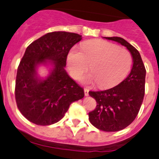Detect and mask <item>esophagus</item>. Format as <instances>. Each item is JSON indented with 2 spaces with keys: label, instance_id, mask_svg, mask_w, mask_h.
<instances>
[{
  "label": "esophagus",
  "instance_id": "obj_1",
  "mask_svg": "<svg viewBox=\"0 0 159 159\" xmlns=\"http://www.w3.org/2000/svg\"><path fill=\"white\" fill-rule=\"evenodd\" d=\"M84 94L85 96H89V89H84Z\"/></svg>",
  "mask_w": 159,
  "mask_h": 159
}]
</instances>
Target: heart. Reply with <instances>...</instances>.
Segmentation results:
<instances>
[{"label":"heart","instance_id":"obj_1","mask_svg":"<svg viewBox=\"0 0 159 159\" xmlns=\"http://www.w3.org/2000/svg\"><path fill=\"white\" fill-rule=\"evenodd\" d=\"M72 77L80 80L89 70L93 73L83 79L86 84L98 83L101 88H110L120 83L129 73L132 57L128 50L104 40L84 42L82 48H72L67 57Z\"/></svg>","mask_w":159,"mask_h":159}]
</instances>
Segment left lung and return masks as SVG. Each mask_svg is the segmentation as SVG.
Instances as JSON below:
<instances>
[{"label": "left lung", "instance_id": "1", "mask_svg": "<svg viewBox=\"0 0 159 159\" xmlns=\"http://www.w3.org/2000/svg\"><path fill=\"white\" fill-rule=\"evenodd\" d=\"M126 47L133 58V66L128 77L117 86L103 91H89L97 101L89 113L90 123L103 131H118L131 125L138 115L144 96L146 70L139 52L120 37H104Z\"/></svg>", "mask_w": 159, "mask_h": 159}]
</instances>
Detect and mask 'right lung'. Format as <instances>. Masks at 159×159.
Listing matches in <instances>:
<instances>
[{
    "instance_id": "right-lung-1",
    "label": "right lung",
    "mask_w": 159,
    "mask_h": 159,
    "mask_svg": "<svg viewBox=\"0 0 159 159\" xmlns=\"http://www.w3.org/2000/svg\"><path fill=\"white\" fill-rule=\"evenodd\" d=\"M81 39L76 33L53 31L27 47L17 71L15 100L29 121L42 126L53 125L64 117L73 102L84 97L83 88L65 70L69 52ZM41 64L53 66L45 79L37 74Z\"/></svg>"
}]
</instances>
